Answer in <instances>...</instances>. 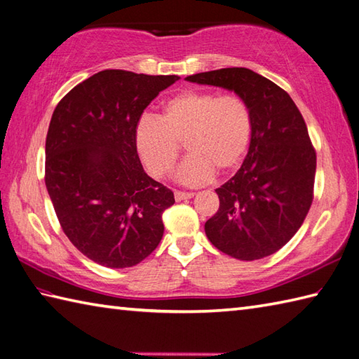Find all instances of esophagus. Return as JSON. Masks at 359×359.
I'll use <instances>...</instances> for the list:
<instances>
[{
  "mask_svg": "<svg viewBox=\"0 0 359 359\" xmlns=\"http://www.w3.org/2000/svg\"><path fill=\"white\" fill-rule=\"evenodd\" d=\"M174 197L175 201L180 202V201H187V199H191L194 197V193H185V191H174Z\"/></svg>",
  "mask_w": 359,
  "mask_h": 359,
  "instance_id": "1",
  "label": "esophagus"
}]
</instances>
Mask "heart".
<instances>
[{"instance_id":"heart-1","label":"heart","mask_w":359,"mask_h":359,"mask_svg":"<svg viewBox=\"0 0 359 359\" xmlns=\"http://www.w3.org/2000/svg\"><path fill=\"white\" fill-rule=\"evenodd\" d=\"M253 117L247 102L236 94L219 95L208 89H187L163 104L160 118L143 117L135 126L134 143L148 172L156 179L170 174L182 152H189L177 180L199 185L234 172L245 158Z\"/></svg>"}]
</instances>
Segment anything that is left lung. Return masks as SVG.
<instances>
[{
  "label": "left lung",
  "instance_id": "1",
  "mask_svg": "<svg viewBox=\"0 0 359 359\" xmlns=\"http://www.w3.org/2000/svg\"><path fill=\"white\" fill-rule=\"evenodd\" d=\"M187 80L234 90L253 117L245 160L216 189L220 205L205 224L207 238L241 261L276 253L299 230L313 202L316 152L306 121L284 89L247 67L201 72Z\"/></svg>",
  "mask_w": 359,
  "mask_h": 359
}]
</instances>
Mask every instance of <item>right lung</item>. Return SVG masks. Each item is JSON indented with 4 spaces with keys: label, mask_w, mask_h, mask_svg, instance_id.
<instances>
[{
    "label": "right lung",
    "mask_w": 359,
    "mask_h": 359,
    "mask_svg": "<svg viewBox=\"0 0 359 359\" xmlns=\"http://www.w3.org/2000/svg\"><path fill=\"white\" fill-rule=\"evenodd\" d=\"M179 79L106 69L71 89L52 114L46 188L74 247L103 266L137 265L162 241L174 194L144 172L134 131Z\"/></svg>",
    "instance_id": "1"
}]
</instances>
